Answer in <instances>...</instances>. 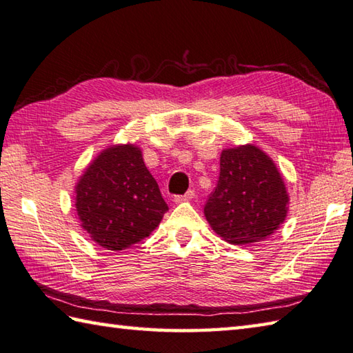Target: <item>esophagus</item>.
Segmentation results:
<instances>
[{
  "instance_id": "1",
  "label": "esophagus",
  "mask_w": 353,
  "mask_h": 353,
  "mask_svg": "<svg viewBox=\"0 0 353 353\" xmlns=\"http://www.w3.org/2000/svg\"><path fill=\"white\" fill-rule=\"evenodd\" d=\"M194 191H188V192H186V194H183V196H176L174 197V202L176 203H182V202H190V200L191 199H194Z\"/></svg>"
}]
</instances>
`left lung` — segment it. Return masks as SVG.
I'll list each match as a JSON object with an SVG mask.
<instances>
[{
	"instance_id": "8db88e82",
	"label": "left lung",
	"mask_w": 353,
	"mask_h": 353,
	"mask_svg": "<svg viewBox=\"0 0 353 353\" xmlns=\"http://www.w3.org/2000/svg\"><path fill=\"white\" fill-rule=\"evenodd\" d=\"M289 196L277 165L252 143L225 148L220 176L203 212L212 231L231 245H251L279 230Z\"/></svg>"
}]
</instances>
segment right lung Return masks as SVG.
I'll return each mask as SVG.
<instances>
[{"mask_svg": "<svg viewBox=\"0 0 353 353\" xmlns=\"http://www.w3.org/2000/svg\"><path fill=\"white\" fill-rule=\"evenodd\" d=\"M82 230L96 245L122 251L148 237L168 206L134 143L110 145L74 186Z\"/></svg>", "mask_w": 353, "mask_h": 353, "instance_id": "right-lung-1", "label": "right lung"}]
</instances>
